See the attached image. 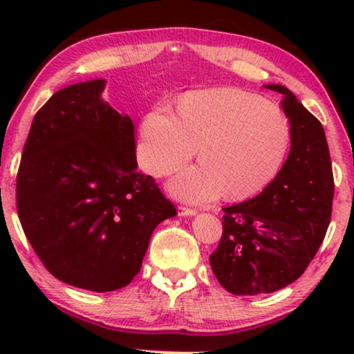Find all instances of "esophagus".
I'll return each instance as SVG.
<instances>
[{"instance_id":"1","label":"esophagus","mask_w":354,"mask_h":354,"mask_svg":"<svg viewBox=\"0 0 354 354\" xmlns=\"http://www.w3.org/2000/svg\"><path fill=\"white\" fill-rule=\"evenodd\" d=\"M178 214H180V216H194V214H196V209L188 208V206H178Z\"/></svg>"}]
</instances>
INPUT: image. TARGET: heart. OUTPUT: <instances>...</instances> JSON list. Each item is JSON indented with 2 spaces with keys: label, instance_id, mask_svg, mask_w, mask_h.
Instances as JSON below:
<instances>
[{
  "label": "heart",
  "instance_id": "heart-1",
  "mask_svg": "<svg viewBox=\"0 0 354 354\" xmlns=\"http://www.w3.org/2000/svg\"><path fill=\"white\" fill-rule=\"evenodd\" d=\"M288 145L290 124L278 106L241 89H201L181 100L178 118L163 106L143 118L138 158L146 173L168 176L198 148L201 163L174 178L173 193L193 203L223 191L245 200L276 176Z\"/></svg>",
  "mask_w": 354,
  "mask_h": 354
}]
</instances>
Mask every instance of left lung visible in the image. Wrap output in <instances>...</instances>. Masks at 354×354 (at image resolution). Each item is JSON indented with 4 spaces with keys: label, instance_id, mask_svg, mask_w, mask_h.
Instances as JSON below:
<instances>
[{
    "label": "left lung",
    "instance_id": "1",
    "mask_svg": "<svg viewBox=\"0 0 354 354\" xmlns=\"http://www.w3.org/2000/svg\"><path fill=\"white\" fill-rule=\"evenodd\" d=\"M291 149L283 168L251 200L223 208V236L209 254L219 284L233 295L273 293L304 273L331 219L333 169L323 126L281 84Z\"/></svg>",
    "mask_w": 354,
    "mask_h": 354
}]
</instances>
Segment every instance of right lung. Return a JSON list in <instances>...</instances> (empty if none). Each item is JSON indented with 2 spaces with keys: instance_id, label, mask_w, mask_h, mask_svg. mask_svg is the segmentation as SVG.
Masks as SVG:
<instances>
[{
  "instance_id": "add662e5",
  "label": "right lung",
  "mask_w": 354,
  "mask_h": 354,
  "mask_svg": "<svg viewBox=\"0 0 354 354\" xmlns=\"http://www.w3.org/2000/svg\"><path fill=\"white\" fill-rule=\"evenodd\" d=\"M104 80L56 91L24 143L16 208L55 278L115 291L140 273L153 230L176 208L138 173L135 124L101 98Z\"/></svg>"
}]
</instances>
